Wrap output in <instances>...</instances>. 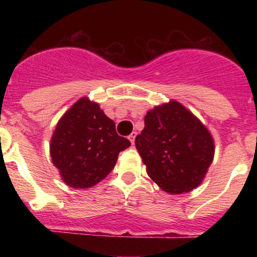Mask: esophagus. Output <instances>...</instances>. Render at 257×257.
Returning a JSON list of instances; mask_svg holds the SVG:
<instances>
[{"label":"esophagus","instance_id":"1","mask_svg":"<svg viewBox=\"0 0 257 257\" xmlns=\"http://www.w3.org/2000/svg\"><path fill=\"white\" fill-rule=\"evenodd\" d=\"M136 137H137V133L136 132H133V133L129 136V141H131L132 144H134V142H136Z\"/></svg>","mask_w":257,"mask_h":257}]
</instances>
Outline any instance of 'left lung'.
Here are the masks:
<instances>
[{"label": "left lung", "mask_w": 257, "mask_h": 257, "mask_svg": "<svg viewBox=\"0 0 257 257\" xmlns=\"http://www.w3.org/2000/svg\"><path fill=\"white\" fill-rule=\"evenodd\" d=\"M144 124L136 147L152 180L169 194L200 185L215 153L206 126L175 100L149 110Z\"/></svg>", "instance_id": "8db88e82"}]
</instances>
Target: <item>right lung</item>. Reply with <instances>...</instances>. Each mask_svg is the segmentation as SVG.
<instances>
[{
    "instance_id": "obj_1",
    "label": "right lung",
    "mask_w": 257,
    "mask_h": 257,
    "mask_svg": "<svg viewBox=\"0 0 257 257\" xmlns=\"http://www.w3.org/2000/svg\"><path fill=\"white\" fill-rule=\"evenodd\" d=\"M131 142L118 136L115 124L88 98L77 100L57 123L49 152L67 185L92 188L115 165L118 154Z\"/></svg>"
}]
</instances>
